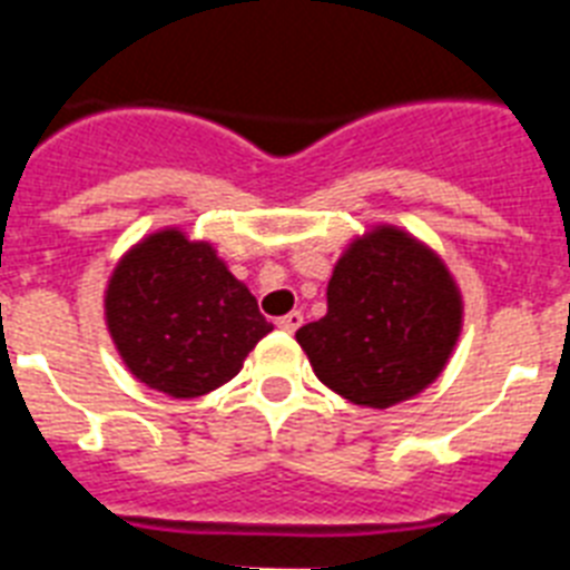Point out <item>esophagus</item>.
<instances>
[{
  "label": "esophagus",
  "instance_id": "esophagus-1",
  "mask_svg": "<svg viewBox=\"0 0 570 570\" xmlns=\"http://www.w3.org/2000/svg\"><path fill=\"white\" fill-rule=\"evenodd\" d=\"M302 322H304L302 311H293V313H286V316H281V320H277V328L286 331V334H295V331L302 328Z\"/></svg>",
  "mask_w": 570,
  "mask_h": 570
}]
</instances>
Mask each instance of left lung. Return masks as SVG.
<instances>
[{"label": "left lung", "mask_w": 570, "mask_h": 570, "mask_svg": "<svg viewBox=\"0 0 570 570\" xmlns=\"http://www.w3.org/2000/svg\"><path fill=\"white\" fill-rule=\"evenodd\" d=\"M328 311L295 331L316 379L361 407L420 396L446 370L464 295L441 254L396 224L348 242L328 281Z\"/></svg>", "instance_id": "left-lung-1"}]
</instances>
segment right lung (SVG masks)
<instances>
[{"instance_id":"1","label":"right lung","mask_w":570,"mask_h":570,"mask_svg":"<svg viewBox=\"0 0 570 570\" xmlns=\"http://www.w3.org/2000/svg\"><path fill=\"white\" fill-rule=\"evenodd\" d=\"M102 316L132 379L174 399L227 384L272 331L213 242L174 224L124 250L102 289Z\"/></svg>"}]
</instances>
